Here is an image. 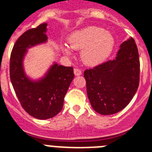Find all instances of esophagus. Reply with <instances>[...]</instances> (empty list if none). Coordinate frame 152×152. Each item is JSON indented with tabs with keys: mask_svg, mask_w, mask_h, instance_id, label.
<instances>
[{
	"mask_svg": "<svg viewBox=\"0 0 152 152\" xmlns=\"http://www.w3.org/2000/svg\"><path fill=\"white\" fill-rule=\"evenodd\" d=\"M74 74H75V76H79V75H80L82 74V72H81V71H80V69H78V68H75V69H74Z\"/></svg>",
	"mask_w": 152,
	"mask_h": 152,
	"instance_id": "34e87169",
	"label": "esophagus"
}]
</instances>
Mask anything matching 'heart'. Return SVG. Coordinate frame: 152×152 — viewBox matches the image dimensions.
<instances>
[{
	"label": "heart",
	"mask_w": 152,
	"mask_h": 152,
	"mask_svg": "<svg viewBox=\"0 0 152 152\" xmlns=\"http://www.w3.org/2000/svg\"><path fill=\"white\" fill-rule=\"evenodd\" d=\"M68 44L72 49L81 50L80 58L84 64L95 66L110 56L115 39L103 28L91 26L74 32L68 38ZM62 50L67 56L72 54L68 46H63Z\"/></svg>",
	"instance_id": "obj_1"
}]
</instances>
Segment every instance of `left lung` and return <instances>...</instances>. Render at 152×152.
I'll use <instances>...</instances> for the list:
<instances>
[{"instance_id":"obj_1","label":"left lung","mask_w":152,"mask_h":152,"mask_svg":"<svg viewBox=\"0 0 152 152\" xmlns=\"http://www.w3.org/2000/svg\"><path fill=\"white\" fill-rule=\"evenodd\" d=\"M140 62L135 40L120 45L115 59L84 71L87 94L93 109L112 115L128 105L139 84Z\"/></svg>"}]
</instances>
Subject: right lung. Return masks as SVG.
<instances>
[{
  "label": "right lung",
  "instance_id": "obj_1",
  "mask_svg": "<svg viewBox=\"0 0 152 152\" xmlns=\"http://www.w3.org/2000/svg\"><path fill=\"white\" fill-rule=\"evenodd\" d=\"M47 23L28 29L15 42L10 60V77L21 106L39 119L54 117L62 110L64 98L74 78L72 67L52 64L43 77L29 79L23 69L24 56L31 47L47 42Z\"/></svg>",
  "mask_w": 152,
  "mask_h": 152
}]
</instances>
